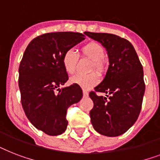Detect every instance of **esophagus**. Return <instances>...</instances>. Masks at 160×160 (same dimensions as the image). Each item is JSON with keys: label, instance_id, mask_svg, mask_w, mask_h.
Instances as JSON below:
<instances>
[{"label": "esophagus", "instance_id": "34e87169", "mask_svg": "<svg viewBox=\"0 0 160 160\" xmlns=\"http://www.w3.org/2000/svg\"><path fill=\"white\" fill-rule=\"evenodd\" d=\"M83 94H84L85 96H88V95H89V93H88L87 90H85V89H83Z\"/></svg>", "mask_w": 160, "mask_h": 160}]
</instances>
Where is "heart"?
I'll use <instances>...</instances> for the list:
<instances>
[{
	"label": "heart",
	"instance_id": "b5f03b06",
	"mask_svg": "<svg viewBox=\"0 0 160 160\" xmlns=\"http://www.w3.org/2000/svg\"><path fill=\"white\" fill-rule=\"evenodd\" d=\"M80 54L84 57L92 60L90 70H95L100 74L105 71V64L103 60L105 55V49L97 42H89L80 48ZM79 55L73 49H70L63 55L62 63L64 69L69 75H73L76 70ZM71 83L80 85L84 89H90L95 85L99 81V76L96 73H91L87 75H77L71 78Z\"/></svg>",
	"mask_w": 160,
	"mask_h": 160
}]
</instances>
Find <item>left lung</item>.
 I'll use <instances>...</instances> for the list:
<instances>
[{"label":"left lung","mask_w":160,"mask_h":160,"mask_svg":"<svg viewBox=\"0 0 160 160\" xmlns=\"http://www.w3.org/2000/svg\"><path fill=\"white\" fill-rule=\"evenodd\" d=\"M100 42L107 51L109 68L104 80L91 91L94 102L90 116L94 129L109 137L121 135L139 117L145 90L143 66L134 46L129 41L116 35L85 32Z\"/></svg>","instance_id":"1"}]
</instances>
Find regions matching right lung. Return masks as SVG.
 Masks as SVG:
<instances>
[{
	"label": "right lung",
	"instance_id": "obj_1",
	"mask_svg": "<svg viewBox=\"0 0 160 160\" xmlns=\"http://www.w3.org/2000/svg\"><path fill=\"white\" fill-rule=\"evenodd\" d=\"M83 40L78 32L46 33L33 39L24 52L19 67L21 105L31 124L48 135L65 131L68 107L83 96L76 84L60 88L69 79L63 55Z\"/></svg>",
	"mask_w": 160,
	"mask_h": 160
}]
</instances>
